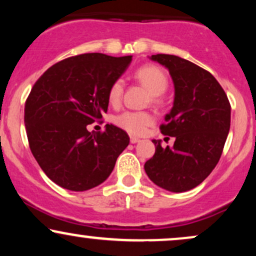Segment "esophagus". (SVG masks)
Listing matches in <instances>:
<instances>
[{
  "label": "esophagus",
  "mask_w": 256,
  "mask_h": 256,
  "mask_svg": "<svg viewBox=\"0 0 256 256\" xmlns=\"http://www.w3.org/2000/svg\"><path fill=\"white\" fill-rule=\"evenodd\" d=\"M130 140H131V143H134H134H138V142H140V138H138V137H134V136H131L130 137Z\"/></svg>",
  "instance_id": "1"
}]
</instances>
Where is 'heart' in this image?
<instances>
[{
	"label": "heart",
	"mask_w": 256,
	"mask_h": 256,
	"mask_svg": "<svg viewBox=\"0 0 256 256\" xmlns=\"http://www.w3.org/2000/svg\"><path fill=\"white\" fill-rule=\"evenodd\" d=\"M134 76L140 82L149 92L154 96L164 94L168 86V78L164 70L154 64H144L134 72ZM124 92V80L116 79L108 90V101L112 106H118L122 102ZM154 116L149 112L140 110H125L116 116V124L124 128L128 134H142L148 126L154 122Z\"/></svg>",
	"instance_id": "1"
}]
</instances>
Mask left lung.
Returning <instances> with one entry per match:
<instances>
[{
  "label": "left lung",
  "instance_id": "1",
  "mask_svg": "<svg viewBox=\"0 0 256 256\" xmlns=\"http://www.w3.org/2000/svg\"><path fill=\"white\" fill-rule=\"evenodd\" d=\"M168 70L174 102L160 125L161 134L174 137L173 146L154 140L155 154L144 164L152 183L172 192L201 184L218 164L230 130L231 106L224 89L210 72L176 55H152Z\"/></svg>",
  "mask_w": 256,
  "mask_h": 256
}]
</instances>
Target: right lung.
<instances>
[{
    "label": "right lung",
    "mask_w": 256,
    "mask_h": 256,
    "mask_svg": "<svg viewBox=\"0 0 256 256\" xmlns=\"http://www.w3.org/2000/svg\"><path fill=\"white\" fill-rule=\"evenodd\" d=\"M132 56L89 52L52 64L38 78L25 102L28 146L43 172L72 192L92 189L110 177L130 143L128 134L107 124L104 132L86 126L108 110V90Z\"/></svg>",
    "instance_id": "add662e5"
}]
</instances>
